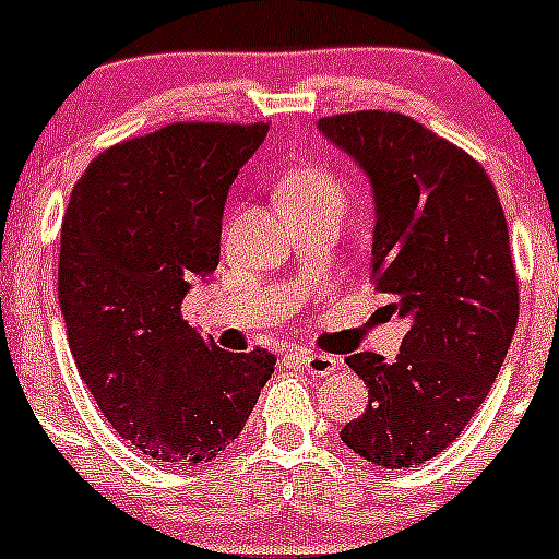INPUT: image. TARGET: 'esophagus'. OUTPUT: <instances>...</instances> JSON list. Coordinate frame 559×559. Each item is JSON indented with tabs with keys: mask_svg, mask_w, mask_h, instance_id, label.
Wrapping results in <instances>:
<instances>
[{
	"mask_svg": "<svg viewBox=\"0 0 559 559\" xmlns=\"http://www.w3.org/2000/svg\"><path fill=\"white\" fill-rule=\"evenodd\" d=\"M297 361L304 364L306 372L311 374V378H328L331 372H336L338 361L333 356H325V353H311V350H304L300 356H297Z\"/></svg>",
	"mask_w": 559,
	"mask_h": 559,
	"instance_id": "34e87169",
	"label": "esophagus"
}]
</instances>
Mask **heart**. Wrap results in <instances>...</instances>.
<instances>
[{
    "mask_svg": "<svg viewBox=\"0 0 559 559\" xmlns=\"http://www.w3.org/2000/svg\"><path fill=\"white\" fill-rule=\"evenodd\" d=\"M278 198L292 212H309V209H336L344 212L347 192L342 181L331 170L320 165H295L278 179Z\"/></svg>",
    "mask_w": 559,
    "mask_h": 559,
    "instance_id": "heart-1",
    "label": "heart"
}]
</instances>
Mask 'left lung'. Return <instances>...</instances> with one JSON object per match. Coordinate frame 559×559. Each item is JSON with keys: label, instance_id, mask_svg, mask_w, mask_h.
I'll return each mask as SVG.
<instances>
[{"label": "left lung", "instance_id": "obj_1", "mask_svg": "<svg viewBox=\"0 0 559 559\" xmlns=\"http://www.w3.org/2000/svg\"><path fill=\"white\" fill-rule=\"evenodd\" d=\"M320 129L369 176L374 292L408 320L394 364L347 356L369 405L338 436L374 466H419L472 421L513 342L508 221L483 165L408 115L361 109L322 118Z\"/></svg>", "mask_w": 559, "mask_h": 559}]
</instances>
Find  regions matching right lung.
Returning <instances> with one entry per match:
<instances>
[{"label": "right lung", "mask_w": 559, "mask_h": 559, "mask_svg": "<svg viewBox=\"0 0 559 559\" xmlns=\"http://www.w3.org/2000/svg\"><path fill=\"white\" fill-rule=\"evenodd\" d=\"M270 123H168L87 165L62 217L57 295L68 347L98 411L165 466L221 455L275 372L267 350L228 353L181 317L221 262L228 187Z\"/></svg>", "instance_id": "1"}]
</instances>
